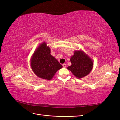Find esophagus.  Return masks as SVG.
Here are the masks:
<instances>
[{
	"mask_svg": "<svg viewBox=\"0 0 120 120\" xmlns=\"http://www.w3.org/2000/svg\"><path fill=\"white\" fill-rule=\"evenodd\" d=\"M63 67L64 68H66V67H67V65H66V64H63Z\"/></svg>",
	"mask_w": 120,
	"mask_h": 120,
	"instance_id": "1",
	"label": "esophagus"
}]
</instances>
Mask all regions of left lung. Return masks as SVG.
Masks as SVG:
<instances>
[{
  "mask_svg": "<svg viewBox=\"0 0 120 120\" xmlns=\"http://www.w3.org/2000/svg\"><path fill=\"white\" fill-rule=\"evenodd\" d=\"M71 65L67 68L76 78L81 79L88 75L93 68L94 61L82 50H75L71 57Z\"/></svg>",
  "mask_w": 120,
  "mask_h": 120,
  "instance_id": "left-lung-1",
  "label": "left lung"
}]
</instances>
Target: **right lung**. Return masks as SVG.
Here are the masks:
<instances>
[{
    "label": "right lung",
    "mask_w": 120,
    "mask_h": 120,
    "mask_svg": "<svg viewBox=\"0 0 120 120\" xmlns=\"http://www.w3.org/2000/svg\"><path fill=\"white\" fill-rule=\"evenodd\" d=\"M50 49L45 42L38 46L30 59L32 71L38 77L51 80L56 72L63 68L55 57L50 54Z\"/></svg>",
    "instance_id": "add662e5"
}]
</instances>
